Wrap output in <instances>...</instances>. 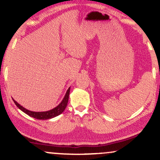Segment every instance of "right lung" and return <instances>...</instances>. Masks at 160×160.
Wrapping results in <instances>:
<instances>
[{"mask_svg": "<svg viewBox=\"0 0 160 160\" xmlns=\"http://www.w3.org/2000/svg\"><path fill=\"white\" fill-rule=\"evenodd\" d=\"M69 94H70V88L68 89L67 92H66L65 94V96L64 97L63 100H62L61 103L58 104L56 108H53V109L50 110V111H45V112H34V111H28V110L25 109V108H23L22 106L20 105L19 104H18L15 100H13V99H12V100H13L14 103L16 104V105L17 106L21 111H22L24 113H25L26 114L30 116V117H34V118L38 119V120H48V119L53 118V117H57V116L61 114L62 112L65 111L66 107H67L68 102Z\"/></svg>", "mask_w": 160, "mask_h": 160, "instance_id": "obj_1", "label": "right lung"}]
</instances>
